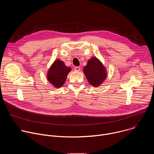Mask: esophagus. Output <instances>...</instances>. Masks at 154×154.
<instances>
[{
  "label": "esophagus",
  "instance_id": "esophagus-1",
  "mask_svg": "<svg viewBox=\"0 0 154 154\" xmlns=\"http://www.w3.org/2000/svg\"><path fill=\"white\" fill-rule=\"evenodd\" d=\"M74 71H76V72H79V71H80V67H78V66L75 67V68H74Z\"/></svg>",
  "mask_w": 154,
  "mask_h": 154
}]
</instances>
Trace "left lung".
<instances>
[{
  "instance_id": "8db88e82",
  "label": "left lung",
  "mask_w": 154,
  "mask_h": 154,
  "mask_svg": "<svg viewBox=\"0 0 154 154\" xmlns=\"http://www.w3.org/2000/svg\"><path fill=\"white\" fill-rule=\"evenodd\" d=\"M83 73L90 84L94 87L100 86L107 77L106 68L96 57L88 60L83 69Z\"/></svg>"
}]
</instances>
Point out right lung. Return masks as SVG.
<instances>
[{
    "mask_svg": "<svg viewBox=\"0 0 154 154\" xmlns=\"http://www.w3.org/2000/svg\"><path fill=\"white\" fill-rule=\"evenodd\" d=\"M71 71L70 67L66 66L63 61L57 59L48 71L47 80L52 86L58 88L64 84L68 74Z\"/></svg>",
    "mask_w": 154,
    "mask_h": 154,
    "instance_id": "right-lung-1",
    "label": "right lung"
}]
</instances>
